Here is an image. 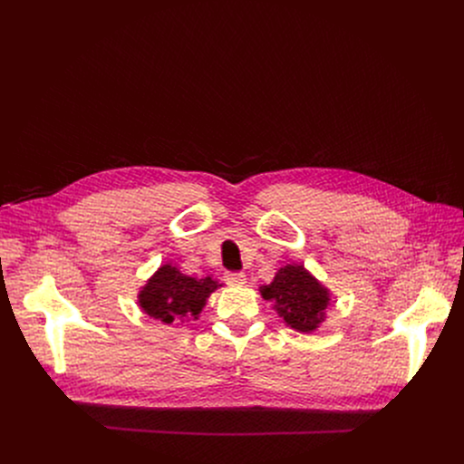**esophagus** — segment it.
I'll return each instance as SVG.
<instances>
[{"label": "esophagus", "instance_id": "34e87169", "mask_svg": "<svg viewBox=\"0 0 464 464\" xmlns=\"http://www.w3.org/2000/svg\"><path fill=\"white\" fill-rule=\"evenodd\" d=\"M246 281L247 279L244 274H226V283L231 286H244Z\"/></svg>", "mask_w": 464, "mask_h": 464}]
</instances>
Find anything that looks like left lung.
Masks as SVG:
<instances>
[{"mask_svg":"<svg viewBox=\"0 0 464 464\" xmlns=\"http://www.w3.org/2000/svg\"><path fill=\"white\" fill-rule=\"evenodd\" d=\"M260 295L274 303L279 317L297 330L310 334L319 328L330 306V290L324 288L303 264H286L274 281L260 286Z\"/></svg>","mask_w":464,"mask_h":464,"instance_id":"8db88e82","label":"left lung"}]
</instances>
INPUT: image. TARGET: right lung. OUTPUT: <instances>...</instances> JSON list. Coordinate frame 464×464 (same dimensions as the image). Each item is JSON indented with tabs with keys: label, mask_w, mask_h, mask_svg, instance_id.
<instances>
[{
	"label": "right lung",
	"mask_w": 464,
	"mask_h": 464,
	"mask_svg": "<svg viewBox=\"0 0 464 464\" xmlns=\"http://www.w3.org/2000/svg\"><path fill=\"white\" fill-rule=\"evenodd\" d=\"M220 286L213 277H190L167 262L141 286L138 303L147 315L165 324H181L200 317L209 295Z\"/></svg>",
	"instance_id": "obj_1"
}]
</instances>
